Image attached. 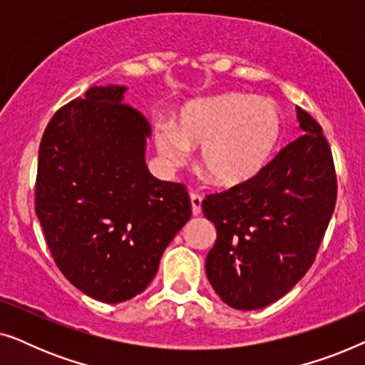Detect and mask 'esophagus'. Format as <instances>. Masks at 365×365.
Listing matches in <instances>:
<instances>
[{
	"label": "esophagus",
	"mask_w": 365,
	"mask_h": 365,
	"mask_svg": "<svg viewBox=\"0 0 365 365\" xmlns=\"http://www.w3.org/2000/svg\"><path fill=\"white\" fill-rule=\"evenodd\" d=\"M189 197H191V206H192V214H194V216H197V214H201L202 194H199V192H191V194H189Z\"/></svg>",
	"instance_id": "34e87169"
}]
</instances>
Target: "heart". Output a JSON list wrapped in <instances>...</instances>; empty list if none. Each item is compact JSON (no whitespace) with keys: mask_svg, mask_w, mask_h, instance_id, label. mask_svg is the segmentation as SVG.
<instances>
[{"mask_svg":"<svg viewBox=\"0 0 365 365\" xmlns=\"http://www.w3.org/2000/svg\"><path fill=\"white\" fill-rule=\"evenodd\" d=\"M284 119L272 101L227 93L189 104L176 129L159 124L154 143L169 164H181L187 146L199 149V169L209 181L234 187L256 178L282 136Z\"/></svg>","mask_w":365,"mask_h":365,"instance_id":"b5f03b06","label":"heart"}]
</instances>
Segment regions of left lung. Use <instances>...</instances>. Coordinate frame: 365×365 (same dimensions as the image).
I'll use <instances>...</instances> for the list:
<instances>
[{"instance_id": "obj_1", "label": "left lung", "mask_w": 365, "mask_h": 365, "mask_svg": "<svg viewBox=\"0 0 365 365\" xmlns=\"http://www.w3.org/2000/svg\"><path fill=\"white\" fill-rule=\"evenodd\" d=\"M304 134L251 181L207 194L202 211L217 231L206 259L209 282L227 306L262 309L281 299L316 261L337 199L322 128L297 108Z\"/></svg>"}]
</instances>
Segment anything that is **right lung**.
<instances>
[{
  "label": "right lung",
  "mask_w": 365,
  "mask_h": 365,
  "mask_svg": "<svg viewBox=\"0 0 365 365\" xmlns=\"http://www.w3.org/2000/svg\"><path fill=\"white\" fill-rule=\"evenodd\" d=\"M124 86H94L59 108L39 144L34 209L63 276L116 304L141 294L164 249L191 217L181 182L144 163L151 124L123 103Z\"/></svg>",
  "instance_id": "add662e5"
}]
</instances>
